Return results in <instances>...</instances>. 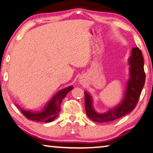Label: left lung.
I'll use <instances>...</instances> for the list:
<instances>
[{"label": "left lung", "instance_id": "left-lung-1", "mask_svg": "<svg viewBox=\"0 0 153 153\" xmlns=\"http://www.w3.org/2000/svg\"><path fill=\"white\" fill-rule=\"evenodd\" d=\"M129 67V81L127 83L126 91L123 100L120 105L105 113H98L92 107V99L87 92H85V109L90 120L96 122H108L120 118L131 112L138 102L145 78L144 59L138 47L132 48L128 59Z\"/></svg>", "mask_w": 153, "mask_h": 153}]
</instances>
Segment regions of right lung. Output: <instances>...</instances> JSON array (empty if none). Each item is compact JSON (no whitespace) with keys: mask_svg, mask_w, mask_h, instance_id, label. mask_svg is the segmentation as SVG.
I'll use <instances>...</instances> for the list:
<instances>
[{"mask_svg":"<svg viewBox=\"0 0 153 153\" xmlns=\"http://www.w3.org/2000/svg\"><path fill=\"white\" fill-rule=\"evenodd\" d=\"M72 89H73V86H70L59 91L52 98V99L48 102L42 111L34 113L30 111H25L20 108L21 112L30 120L39 121V122H51L59 115L62 100ZM17 107H19V106H17Z\"/></svg>","mask_w":153,"mask_h":153,"instance_id":"obj_1","label":"right lung"}]
</instances>
